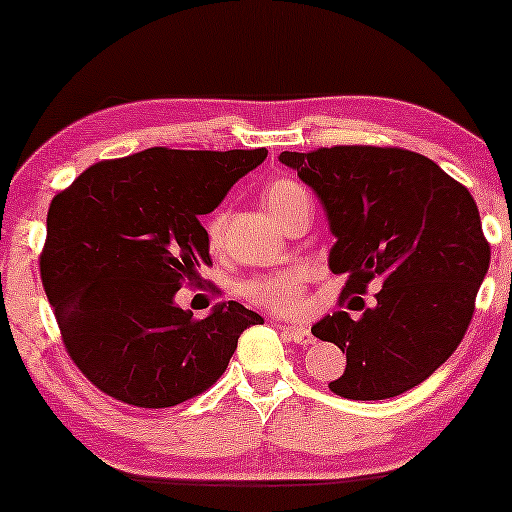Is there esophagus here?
I'll use <instances>...</instances> for the list:
<instances>
[{"mask_svg":"<svg viewBox=\"0 0 512 512\" xmlns=\"http://www.w3.org/2000/svg\"><path fill=\"white\" fill-rule=\"evenodd\" d=\"M282 328V333L289 338L291 342H296V345H312L314 342V335L310 328L305 326H279Z\"/></svg>","mask_w":512,"mask_h":512,"instance_id":"obj_1","label":"esophagus"}]
</instances>
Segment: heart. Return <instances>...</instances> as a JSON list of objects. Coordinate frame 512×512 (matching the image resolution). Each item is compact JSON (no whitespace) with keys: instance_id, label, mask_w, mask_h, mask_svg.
I'll return each mask as SVG.
<instances>
[{"instance_id":"b5f03b06","label":"heart","mask_w":512,"mask_h":512,"mask_svg":"<svg viewBox=\"0 0 512 512\" xmlns=\"http://www.w3.org/2000/svg\"><path fill=\"white\" fill-rule=\"evenodd\" d=\"M265 202H268L270 212L275 214L279 223L286 221L293 209L303 202H312L310 193L296 179L279 177L272 179L265 188ZM223 228H226V212L216 209L209 214L205 221V240L209 249H219L223 240ZM310 284V272L300 265L282 268L270 275L251 277L240 284L242 298H247L251 305L261 307V310L282 314V317H296L305 310V291Z\"/></svg>"}]
</instances>
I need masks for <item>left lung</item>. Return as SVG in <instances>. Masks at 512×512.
<instances>
[{
  "label": "left lung",
  "instance_id": "8db88e82",
  "mask_svg": "<svg viewBox=\"0 0 512 512\" xmlns=\"http://www.w3.org/2000/svg\"><path fill=\"white\" fill-rule=\"evenodd\" d=\"M284 165L319 195L335 235L328 265L347 275L342 298L377 284L359 319L333 312L312 335L347 352L328 384L352 401H382L417 387L450 359L473 319L489 242L466 186L422 153L398 146L284 151ZM340 298V303H342Z\"/></svg>",
  "mask_w": 512,
  "mask_h": 512
}]
</instances>
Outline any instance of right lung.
<instances>
[{"mask_svg": "<svg viewBox=\"0 0 512 512\" xmlns=\"http://www.w3.org/2000/svg\"><path fill=\"white\" fill-rule=\"evenodd\" d=\"M265 156L156 146L90 165L51 200L41 284L69 359L102 394L184 403L219 380L244 328L263 324L235 300L195 319L174 296L212 265L200 216Z\"/></svg>", "mask_w": 512, "mask_h": 512, "instance_id": "1", "label": "right lung"}]
</instances>
